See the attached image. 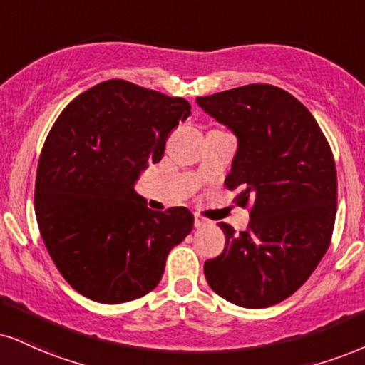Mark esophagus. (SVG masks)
<instances>
[{"mask_svg": "<svg viewBox=\"0 0 365 365\" xmlns=\"http://www.w3.org/2000/svg\"><path fill=\"white\" fill-rule=\"evenodd\" d=\"M194 225H195V227H204V226H209V221H207V219H204L202 216H199V214H195V216H194Z\"/></svg>", "mask_w": 365, "mask_h": 365, "instance_id": "34e87169", "label": "esophagus"}]
</instances>
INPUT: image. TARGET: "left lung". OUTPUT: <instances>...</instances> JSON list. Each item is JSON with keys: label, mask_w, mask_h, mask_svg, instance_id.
<instances>
[{"label": "left lung", "mask_w": 365, "mask_h": 365, "mask_svg": "<svg viewBox=\"0 0 365 365\" xmlns=\"http://www.w3.org/2000/svg\"><path fill=\"white\" fill-rule=\"evenodd\" d=\"M197 103L238 138L226 177L235 202L250 207L245 231L219 222L226 247L204 265L214 292L243 308L287 299L330 247L336 216V168L316 118L282 88H232Z\"/></svg>", "instance_id": "obj_1"}]
</instances>
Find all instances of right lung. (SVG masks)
<instances>
[{"label":"right lung","instance_id":"obj_1","mask_svg":"<svg viewBox=\"0 0 365 365\" xmlns=\"http://www.w3.org/2000/svg\"><path fill=\"white\" fill-rule=\"evenodd\" d=\"M188 115L187 100L108 80L68 103L47 134L35 216L57 270L88 299L118 304L151 292L192 231L187 207L156 212L133 188Z\"/></svg>","mask_w":365,"mask_h":365}]
</instances>
